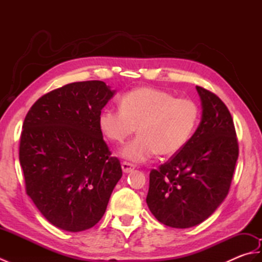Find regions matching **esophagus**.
<instances>
[{
  "instance_id": "1",
  "label": "esophagus",
  "mask_w": 262,
  "mask_h": 262,
  "mask_svg": "<svg viewBox=\"0 0 262 262\" xmlns=\"http://www.w3.org/2000/svg\"><path fill=\"white\" fill-rule=\"evenodd\" d=\"M121 168H122V171H124L125 173H128V172H132L133 170L135 169V165L130 163V162H126V161H124V162L121 163Z\"/></svg>"
}]
</instances>
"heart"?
<instances>
[{
    "instance_id": "heart-1",
    "label": "heart",
    "mask_w": 262,
    "mask_h": 262,
    "mask_svg": "<svg viewBox=\"0 0 262 262\" xmlns=\"http://www.w3.org/2000/svg\"><path fill=\"white\" fill-rule=\"evenodd\" d=\"M200 109L189 98L154 88H138L120 99V109L104 108L99 115V128L104 137L121 144L140 135L122 148L121 155L133 162H144L159 154L171 157L185 147L198 126Z\"/></svg>"
}]
</instances>
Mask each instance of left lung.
Wrapping results in <instances>:
<instances>
[{"label":"left lung","mask_w":262,"mask_h":262,"mask_svg":"<svg viewBox=\"0 0 262 262\" xmlns=\"http://www.w3.org/2000/svg\"><path fill=\"white\" fill-rule=\"evenodd\" d=\"M202 121L187 145L149 172L146 203L161 223L188 229L214 213L227 196L238 157L234 122L225 103L196 86Z\"/></svg>","instance_id":"obj_1"}]
</instances>
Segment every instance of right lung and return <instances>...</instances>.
<instances>
[{
	"instance_id": "obj_1",
	"label": "right lung",
	"mask_w": 262,
	"mask_h": 262,
	"mask_svg": "<svg viewBox=\"0 0 262 262\" xmlns=\"http://www.w3.org/2000/svg\"><path fill=\"white\" fill-rule=\"evenodd\" d=\"M114 94L102 81L70 83L43 94L26 116L19 146L26 192L58 229L96 225L122 176L98 124Z\"/></svg>"
}]
</instances>
